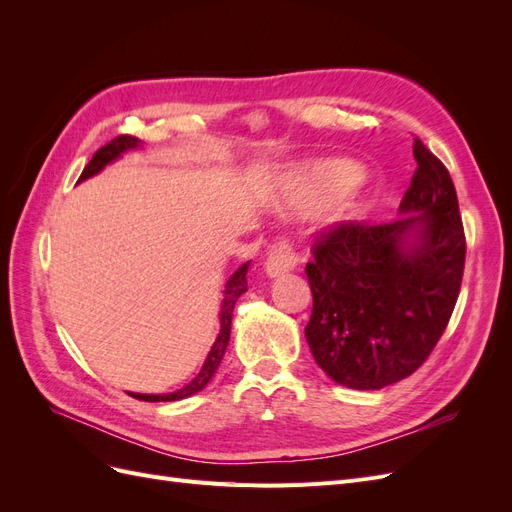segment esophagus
<instances>
[{"mask_svg":"<svg viewBox=\"0 0 512 512\" xmlns=\"http://www.w3.org/2000/svg\"><path fill=\"white\" fill-rule=\"evenodd\" d=\"M297 265V254H294L292 245L288 241H275L269 247L267 262H265V271L269 277H282L290 273Z\"/></svg>","mask_w":512,"mask_h":512,"instance_id":"34e87169","label":"esophagus"}]
</instances>
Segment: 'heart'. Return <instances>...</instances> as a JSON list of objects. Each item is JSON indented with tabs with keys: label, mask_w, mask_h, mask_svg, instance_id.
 <instances>
[{
	"label": "heart",
	"mask_w": 512,
	"mask_h": 512,
	"mask_svg": "<svg viewBox=\"0 0 512 512\" xmlns=\"http://www.w3.org/2000/svg\"><path fill=\"white\" fill-rule=\"evenodd\" d=\"M361 179V168L352 162H324L305 168L288 196L294 213L314 211L327 200L344 194Z\"/></svg>",
	"instance_id": "1"
}]
</instances>
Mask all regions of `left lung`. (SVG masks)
Returning a JSON list of instances; mask_svg holds the SVG:
<instances>
[{
    "label": "left lung",
    "instance_id": "1",
    "mask_svg": "<svg viewBox=\"0 0 512 512\" xmlns=\"http://www.w3.org/2000/svg\"><path fill=\"white\" fill-rule=\"evenodd\" d=\"M412 149L404 218L324 228L305 267L314 297L305 339L327 376L348 389L376 391L412 376L440 342L459 297L466 235L455 185L418 136Z\"/></svg>",
    "mask_w": 512,
    "mask_h": 512
}]
</instances>
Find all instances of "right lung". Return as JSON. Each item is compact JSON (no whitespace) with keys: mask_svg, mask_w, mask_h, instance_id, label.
Masks as SVG:
<instances>
[{"mask_svg":"<svg viewBox=\"0 0 512 512\" xmlns=\"http://www.w3.org/2000/svg\"><path fill=\"white\" fill-rule=\"evenodd\" d=\"M138 138L130 136V134H121L117 138H113L111 143H106L104 147H100L94 158L89 160V164L83 168V173L79 177V181H85L89 177L98 175L100 170L111 164L113 160H117L123 151L128 149H136L138 147ZM247 267H250V262H245L243 267H239L235 273H232L230 280L226 282V290H224V301H222V312H220V320H222V329H220V335L218 339H215V344L207 356V361L203 365V369H200V374L190 382L185 384L183 389L175 391V393H168V395H141V393H130L132 397L136 399H143V401H177V399H185L190 397L198 391H203L207 382L213 378L215 371H218L222 359H224V352H226V346H228V339H230V322H232V309H235V303L237 299L241 297V294L247 290Z\"/></svg>","mask_w":512,"mask_h":512,"instance_id":"right-lung-1","label":"right lung"}]
</instances>
